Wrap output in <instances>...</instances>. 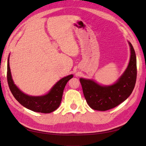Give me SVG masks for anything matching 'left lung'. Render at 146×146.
Returning <instances> with one entry per match:
<instances>
[{"mask_svg":"<svg viewBox=\"0 0 146 146\" xmlns=\"http://www.w3.org/2000/svg\"><path fill=\"white\" fill-rule=\"evenodd\" d=\"M131 57L126 70L115 83L102 85L94 80L80 78L83 92L92 109L105 111L117 107L127 98L133 91L137 77V60L132 44L128 41Z\"/></svg>","mask_w":146,"mask_h":146,"instance_id":"left-lung-1","label":"left lung"}]
</instances>
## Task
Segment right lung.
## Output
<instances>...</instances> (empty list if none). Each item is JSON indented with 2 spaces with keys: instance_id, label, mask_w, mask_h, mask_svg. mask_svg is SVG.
Listing matches in <instances>:
<instances>
[{
  "instance_id": "1",
  "label": "right lung",
  "mask_w": 146,
  "mask_h": 146,
  "mask_svg": "<svg viewBox=\"0 0 146 146\" xmlns=\"http://www.w3.org/2000/svg\"><path fill=\"white\" fill-rule=\"evenodd\" d=\"M9 57L10 55H9L7 60V82L14 98L23 106L36 112L48 113L56 110L61 104L65 86L73 75H70L59 80L46 95H29L22 92L12 80L9 66Z\"/></svg>"
}]
</instances>
